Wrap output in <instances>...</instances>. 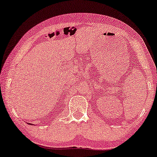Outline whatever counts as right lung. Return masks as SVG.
I'll use <instances>...</instances> for the list:
<instances>
[{
	"instance_id": "add662e5",
	"label": "right lung",
	"mask_w": 157,
	"mask_h": 157,
	"mask_svg": "<svg viewBox=\"0 0 157 157\" xmlns=\"http://www.w3.org/2000/svg\"><path fill=\"white\" fill-rule=\"evenodd\" d=\"M29 125H32V124H31V123H29Z\"/></svg>"
}]
</instances>
